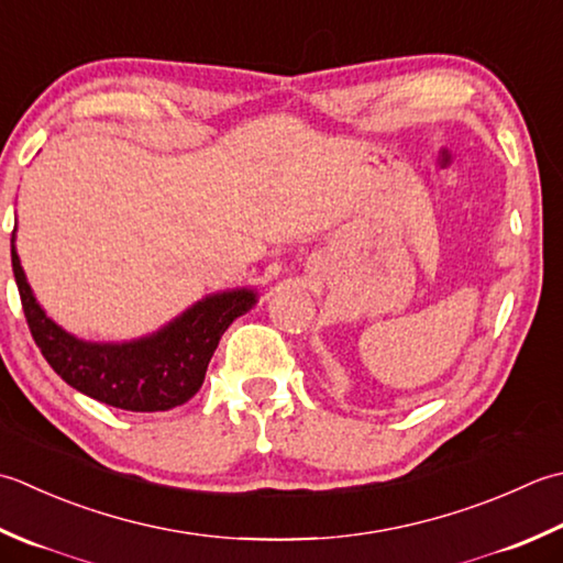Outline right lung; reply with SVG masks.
<instances>
[{
  "label": "right lung",
  "instance_id": "right-lung-1",
  "mask_svg": "<svg viewBox=\"0 0 563 563\" xmlns=\"http://www.w3.org/2000/svg\"><path fill=\"white\" fill-rule=\"evenodd\" d=\"M11 234V268L31 336L51 368L82 395L129 412H165L202 388L209 358L236 317L256 307L258 292L234 288L205 295L156 332L129 341H87L65 332L38 305Z\"/></svg>",
  "mask_w": 563,
  "mask_h": 563
}]
</instances>
